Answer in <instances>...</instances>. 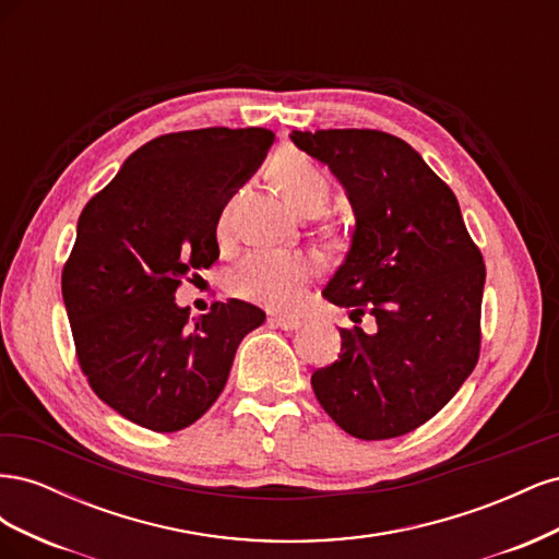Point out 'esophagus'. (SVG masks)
I'll return each mask as SVG.
<instances>
[{
	"label": "esophagus",
	"instance_id": "esophagus-1",
	"mask_svg": "<svg viewBox=\"0 0 559 559\" xmlns=\"http://www.w3.org/2000/svg\"><path fill=\"white\" fill-rule=\"evenodd\" d=\"M270 324H275L282 331H298L300 329V317L294 314H277V317H270Z\"/></svg>",
	"mask_w": 559,
	"mask_h": 559
}]
</instances>
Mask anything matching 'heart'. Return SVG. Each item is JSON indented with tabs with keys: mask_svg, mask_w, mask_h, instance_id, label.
<instances>
[{
	"mask_svg": "<svg viewBox=\"0 0 559 559\" xmlns=\"http://www.w3.org/2000/svg\"><path fill=\"white\" fill-rule=\"evenodd\" d=\"M270 173H273L277 189L296 216L312 218L326 210L331 193L329 181L308 158L282 154L275 158ZM224 228L226 218L218 224V230ZM310 277L312 263L300 253L253 251L233 267L228 286L238 298L267 308H284L298 298Z\"/></svg>",
	"mask_w": 559,
	"mask_h": 559,
	"instance_id": "obj_1",
	"label": "heart"
}]
</instances>
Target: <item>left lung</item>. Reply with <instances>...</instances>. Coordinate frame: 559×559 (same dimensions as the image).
Segmentation results:
<instances>
[{"label": "left lung", "mask_w": 559, "mask_h": 559, "mask_svg": "<svg viewBox=\"0 0 559 559\" xmlns=\"http://www.w3.org/2000/svg\"><path fill=\"white\" fill-rule=\"evenodd\" d=\"M292 142L341 181L354 228L324 286L352 321L341 359L312 373L337 427L384 441L425 425L476 368L485 265L460 202L417 151L380 130H294Z\"/></svg>", "instance_id": "8db88e82"}]
</instances>
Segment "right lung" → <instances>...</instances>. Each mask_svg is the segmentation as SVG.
Wrapping results in <instances>:
<instances>
[{"mask_svg":"<svg viewBox=\"0 0 559 559\" xmlns=\"http://www.w3.org/2000/svg\"><path fill=\"white\" fill-rule=\"evenodd\" d=\"M273 140L265 128L163 134L128 156L79 216L62 270L76 357L93 392L134 425H193L224 392L242 337L265 321L242 300L195 319L175 292L218 259V218Z\"/></svg>","mask_w":559,"mask_h":559,"instance_id":"obj_1","label":"right lung"}]
</instances>
